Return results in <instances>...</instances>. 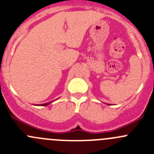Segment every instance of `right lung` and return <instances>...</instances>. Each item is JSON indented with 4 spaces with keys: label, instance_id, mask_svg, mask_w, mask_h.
<instances>
[{
    "label": "right lung",
    "instance_id": "right-lung-1",
    "mask_svg": "<svg viewBox=\"0 0 154 154\" xmlns=\"http://www.w3.org/2000/svg\"><path fill=\"white\" fill-rule=\"evenodd\" d=\"M51 103V102H49V103H44V104H41V106H48V105H49Z\"/></svg>",
    "mask_w": 154,
    "mask_h": 154
}]
</instances>
